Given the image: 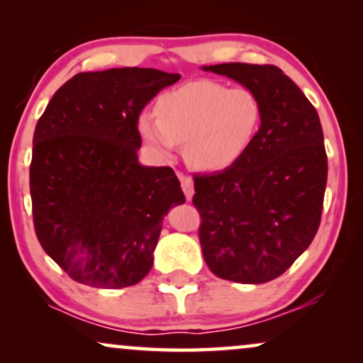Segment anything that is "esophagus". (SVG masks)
<instances>
[{"instance_id": "1", "label": "esophagus", "mask_w": 363, "mask_h": 363, "mask_svg": "<svg viewBox=\"0 0 363 363\" xmlns=\"http://www.w3.org/2000/svg\"><path fill=\"white\" fill-rule=\"evenodd\" d=\"M178 178H180V182H182V188H183V193H185L186 200L191 201L193 195H195V186H193V180L190 177L183 175V173H178Z\"/></svg>"}]
</instances>
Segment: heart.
<instances>
[{
    "mask_svg": "<svg viewBox=\"0 0 363 363\" xmlns=\"http://www.w3.org/2000/svg\"><path fill=\"white\" fill-rule=\"evenodd\" d=\"M261 123V102L250 89L193 81L163 94L157 116L142 113L137 130L160 158L170 160L178 143H185L186 162L195 170L216 173L246 155Z\"/></svg>",
    "mask_w": 363,
    "mask_h": 363,
    "instance_id": "b5f03b06",
    "label": "heart"
}]
</instances>
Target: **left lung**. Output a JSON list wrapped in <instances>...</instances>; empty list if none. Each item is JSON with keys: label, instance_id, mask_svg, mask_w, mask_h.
<instances>
[{"label": "left lung", "instance_id": "obj_1", "mask_svg": "<svg viewBox=\"0 0 363 363\" xmlns=\"http://www.w3.org/2000/svg\"><path fill=\"white\" fill-rule=\"evenodd\" d=\"M257 96L262 123L236 165L195 177L200 245L213 274L241 284L276 279L319 230L327 155L319 113L276 66H203Z\"/></svg>", "mask_w": 363, "mask_h": 363}]
</instances>
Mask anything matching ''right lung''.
<instances>
[{
	"label": "right lung",
	"instance_id": "right-lung-1",
	"mask_svg": "<svg viewBox=\"0 0 363 363\" xmlns=\"http://www.w3.org/2000/svg\"><path fill=\"white\" fill-rule=\"evenodd\" d=\"M180 77L150 67L81 72L38 121L29 168L34 230L71 279L121 289L152 269L162 223L185 195L170 167L138 162L137 121Z\"/></svg>",
	"mask_w": 363,
	"mask_h": 363
}]
</instances>
